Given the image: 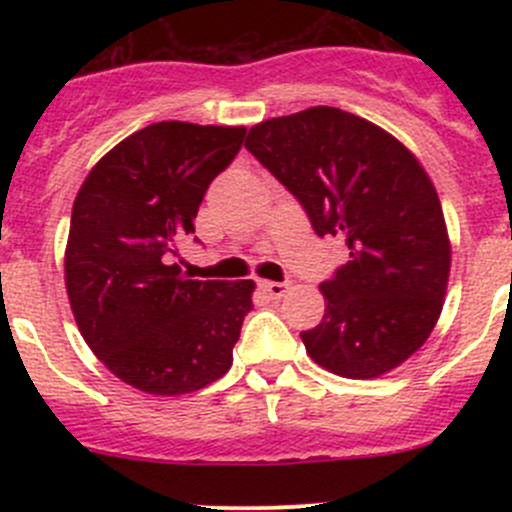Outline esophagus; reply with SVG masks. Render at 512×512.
<instances>
[{"mask_svg": "<svg viewBox=\"0 0 512 512\" xmlns=\"http://www.w3.org/2000/svg\"><path fill=\"white\" fill-rule=\"evenodd\" d=\"M260 289H262V292H267V294H270V297H282V294H285L287 292V289H289V285H287V282H270V280H262L260 282Z\"/></svg>", "mask_w": 512, "mask_h": 512, "instance_id": "obj_1", "label": "esophagus"}]
</instances>
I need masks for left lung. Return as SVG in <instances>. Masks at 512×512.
I'll use <instances>...</instances> for the list:
<instances>
[{"label": "left lung", "instance_id": "1", "mask_svg": "<svg viewBox=\"0 0 512 512\" xmlns=\"http://www.w3.org/2000/svg\"><path fill=\"white\" fill-rule=\"evenodd\" d=\"M245 148L304 205L317 235H339L349 262L324 282V317L307 354L347 379L404 364L436 327L451 275L441 200L418 158L376 123L334 106L270 118Z\"/></svg>", "mask_w": 512, "mask_h": 512}]
</instances>
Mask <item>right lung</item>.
Segmentation results:
<instances>
[{
    "instance_id": "1",
    "label": "right lung",
    "mask_w": 512,
    "mask_h": 512,
    "mask_svg": "<svg viewBox=\"0 0 512 512\" xmlns=\"http://www.w3.org/2000/svg\"><path fill=\"white\" fill-rule=\"evenodd\" d=\"M245 131L151 123L113 146L76 193L64 252L71 312L103 366L143 394H193L232 366L255 282L190 280L173 255Z\"/></svg>"
}]
</instances>
